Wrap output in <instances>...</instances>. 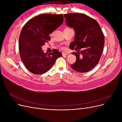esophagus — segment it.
<instances>
[{
	"label": "esophagus",
	"instance_id": "34e87169",
	"mask_svg": "<svg viewBox=\"0 0 122 122\" xmlns=\"http://www.w3.org/2000/svg\"><path fill=\"white\" fill-rule=\"evenodd\" d=\"M68 54H69V53L67 52H62V55H63V56H65V55H67Z\"/></svg>",
	"mask_w": 122,
	"mask_h": 122
}]
</instances>
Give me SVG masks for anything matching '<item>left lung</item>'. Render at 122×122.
<instances>
[{
  "mask_svg": "<svg viewBox=\"0 0 122 122\" xmlns=\"http://www.w3.org/2000/svg\"><path fill=\"white\" fill-rule=\"evenodd\" d=\"M66 22L75 32L74 41L70 48L77 52L76 62L71 65L75 71L84 73L90 71L99 62L104 45V36L97 22L86 15L69 13L64 15Z\"/></svg>",
  "mask_w": 122,
  "mask_h": 122,
  "instance_id": "8db88e82",
  "label": "left lung"
}]
</instances>
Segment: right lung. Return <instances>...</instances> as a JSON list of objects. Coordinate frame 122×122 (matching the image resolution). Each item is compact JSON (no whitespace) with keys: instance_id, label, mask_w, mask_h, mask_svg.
I'll return each instance as SVG.
<instances>
[{"instance_id":"1","label":"right lung","mask_w":122,"mask_h":122,"mask_svg":"<svg viewBox=\"0 0 122 122\" xmlns=\"http://www.w3.org/2000/svg\"><path fill=\"white\" fill-rule=\"evenodd\" d=\"M61 14H41L27 21L22 29L19 40L22 61L28 71L35 74L48 71L62 53L56 49L44 53L41 47L50 40L49 35L62 24Z\"/></svg>"}]
</instances>
